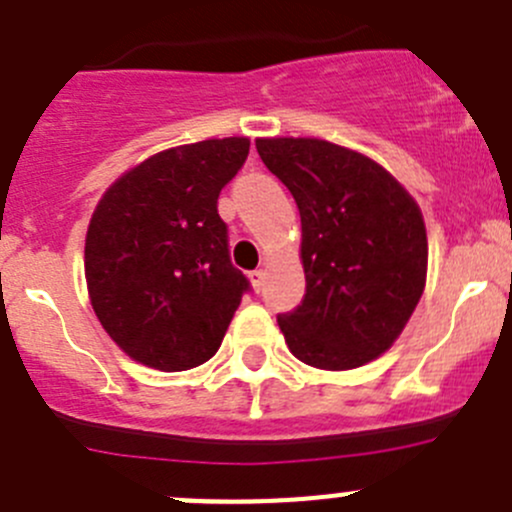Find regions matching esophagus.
Listing matches in <instances>:
<instances>
[{
    "instance_id": "esophagus-1",
    "label": "esophagus",
    "mask_w": 512,
    "mask_h": 512,
    "mask_svg": "<svg viewBox=\"0 0 512 512\" xmlns=\"http://www.w3.org/2000/svg\"><path fill=\"white\" fill-rule=\"evenodd\" d=\"M250 283L255 290H262V285H265V270H252L250 272Z\"/></svg>"
}]
</instances>
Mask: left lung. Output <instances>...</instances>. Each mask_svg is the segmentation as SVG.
<instances>
[{
	"label": "left lung",
	"mask_w": 512,
	"mask_h": 512,
	"mask_svg": "<svg viewBox=\"0 0 512 512\" xmlns=\"http://www.w3.org/2000/svg\"><path fill=\"white\" fill-rule=\"evenodd\" d=\"M300 212L303 303L278 315L303 364L346 371L389 351L427 280V229L409 191L369 156L321 138H257Z\"/></svg>",
	"instance_id": "1"
}]
</instances>
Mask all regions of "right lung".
Listing matches in <instances>:
<instances>
[{"label":"right lung","mask_w":512,"mask_h":512,"mask_svg":"<svg viewBox=\"0 0 512 512\" xmlns=\"http://www.w3.org/2000/svg\"><path fill=\"white\" fill-rule=\"evenodd\" d=\"M247 138L176 146L126 171L95 207L85 280L105 333L138 364L186 371L222 346L250 280L229 260L219 191Z\"/></svg>","instance_id":"1"}]
</instances>
